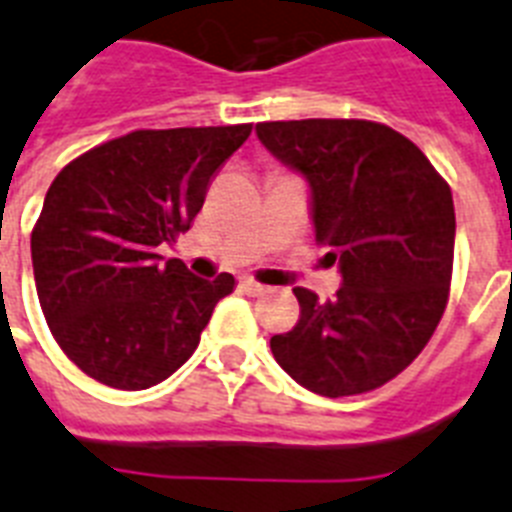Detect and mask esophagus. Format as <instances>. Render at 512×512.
Returning a JSON list of instances; mask_svg holds the SVG:
<instances>
[{"label":"esophagus","mask_w":512,"mask_h":512,"mask_svg":"<svg viewBox=\"0 0 512 512\" xmlns=\"http://www.w3.org/2000/svg\"><path fill=\"white\" fill-rule=\"evenodd\" d=\"M242 289L249 294V297H260V294L268 292V286L257 284L255 278H242Z\"/></svg>","instance_id":"1"}]
</instances>
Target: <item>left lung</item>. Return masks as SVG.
Instances as JSON below:
<instances>
[{"label": "left lung", "mask_w": 512, "mask_h": 512, "mask_svg": "<svg viewBox=\"0 0 512 512\" xmlns=\"http://www.w3.org/2000/svg\"><path fill=\"white\" fill-rule=\"evenodd\" d=\"M270 155L310 184L315 242L339 265L334 299L297 286L299 321L270 339L299 386L350 397L384 386L429 344L450 297L452 191L407 136L373 120L257 123Z\"/></svg>", "instance_id": "8db88e82"}]
</instances>
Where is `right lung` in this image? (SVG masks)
<instances>
[{"mask_svg":"<svg viewBox=\"0 0 512 512\" xmlns=\"http://www.w3.org/2000/svg\"><path fill=\"white\" fill-rule=\"evenodd\" d=\"M249 134L252 123L131 131L57 173L31 234L33 278L49 331L86 376L139 392L197 350L236 281L191 276L160 252Z\"/></svg>","mask_w":512,"mask_h":512,"instance_id":"1","label":"right lung"}]
</instances>
